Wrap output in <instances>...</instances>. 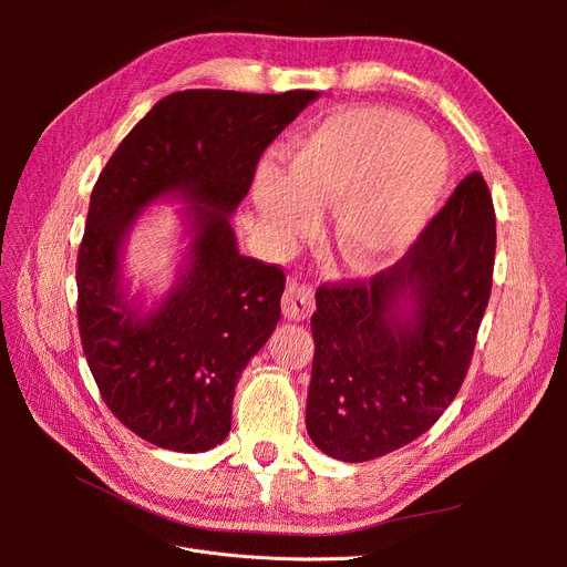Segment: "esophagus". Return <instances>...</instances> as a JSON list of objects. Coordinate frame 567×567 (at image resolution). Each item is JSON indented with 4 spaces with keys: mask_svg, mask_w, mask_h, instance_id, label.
<instances>
[{
    "mask_svg": "<svg viewBox=\"0 0 567 567\" xmlns=\"http://www.w3.org/2000/svg\"><path fill=\"white\" fill-rule=\"evenodd\" d=\"M284 315L290 321H305L310 319L315 312V290L305 284L298 281H290L286 286V293H284Z\"/></svg>",
    "mask_w": 567,
    "mask_h": 567,
    "instance_id": "1",
    "label": "esophagus"
}]
</instances>
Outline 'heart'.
Returning a JSON list of instances; mask_svg holds the SVG:
<instances>
[{
  "label": "heart",
  "instance_id": "heart-1",
  "mask_svg": "<svg viewBox=\"0 0 567 567\" xmlns=\"http://www.w3.org/2000/svg\"><path fill=\"white\" fill-rule=\"evenodd\" d=\"M450 177L444 148L398 111L346 109L323 117L288 148V173L257 169L252 198L262 231L290 248L338 203L336 234L348 260L373 269L419 236Z\"/></svg>",
  "mask_w": 567,
  "mask_h": 567
}]
</instances>
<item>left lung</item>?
Segmentation results:
<instances>
[{
  "label": "left lung",
  "instance_id": "8db88e82",
  "mask_svg": "<svg viewBox=\"0 0 567 567\" xmlns=\"http://www.w3.org/2000/svg\"><path fill=\"white\" fill-rule=\"evenodd\" d=\"M494 248L492 196L473 173L398 265L317 290L305 423L323 454L379 458L442 416L466 379Z\"/></svg>",
  "mask_w": 567,
  "mask_h": 567
}]
</instances>
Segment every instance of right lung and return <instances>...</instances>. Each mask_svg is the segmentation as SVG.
<instances>
[{
    "label": "right lung",
    "mask_w": 567,
    "mask_h": 567,
    "mask_svg": "<svg viewBox=\"0 0 567 567\" xmlns=\"http://www.w3.org/2000/svg\"><path fill=\"white\" fill-rule=\"evenodd\" d=\"M317 92L184 90L132 127L90 198L78 252V323L101 398L134 435L198 454L225 442L236 383L281 319L286 277L241 255L231 217L262 151ZM183 205L176 284L148 299L124 274L138 217Z\"/></svg>",
    "instance_id": "add662e5"
}]
</instances>
